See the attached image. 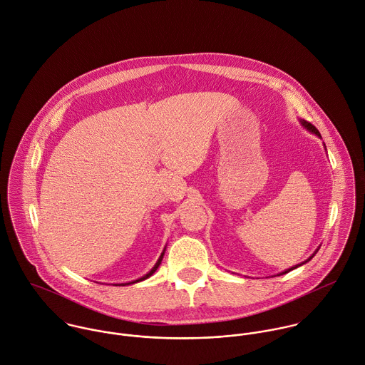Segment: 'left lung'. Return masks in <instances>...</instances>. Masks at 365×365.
<instances>
[{
	"label": "left lung",
	"instance_id": "left-lung-1",
	"mask_svg": "<svg viewBox=\"0 0 365 365\" xmlns=\"http://www.w3.org/2000/svg\"><path fill=\"white\" fill-rule=\"evenodd\" d=\"M300 123H302V125H303V127H304V128H307V130H310V131H312V133H314V134H316V135H319V137H320V138H322V135H320V133H319V130H317V128H316V127H314V125H313V124H312V123L306 122V120H300ZM319 249H320V247H317V250H319ZM317 250H316V252H314V253H313V255H312V256H310V257H309V259H307V260H304V262H302V263H300V264H296V266H293V267H289V269H286V270H284V272H282V273H280V274H284V273H287V272H290V270H293V269H296V267H299V266H302V264H304V263H306V262H309V260H310V259H312V257H313V256H314V255H316V253H317Z\"/></svg>",
	"mask_w": 365,
	"mask_h": 365
}]
</instances>
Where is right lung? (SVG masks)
<instances>
[{
  "instance_id": "right-lung-1",
  "label": "right lung",
  "mask_w": 365,
  "mask_h": 365,
  "mask_svg": "<svg viewBox=\"0 0 365 365\" xmlns=\"http://www.w3.org/2000/svg\"><path fill=\"white\" fill-rule=\"evenodd\" d=\"M164 252H165V249H164V250H163V253H161V256H160V257H158V260H157V263H155V264H154V267H153V269H151V270H150V272H148V273H147V274H144V276H143V277H140V279H137V280H133V282H128V283H120V284H119V286H124V284H133V283H137V282H141V280H144V279H147V277H150V276H151V274H153V273H154V272H155V270H157V269H158V266H160V263H161V260H163V256H164ZM116 286H118V284H116Z\"/></svg>"
}]
</instances>
